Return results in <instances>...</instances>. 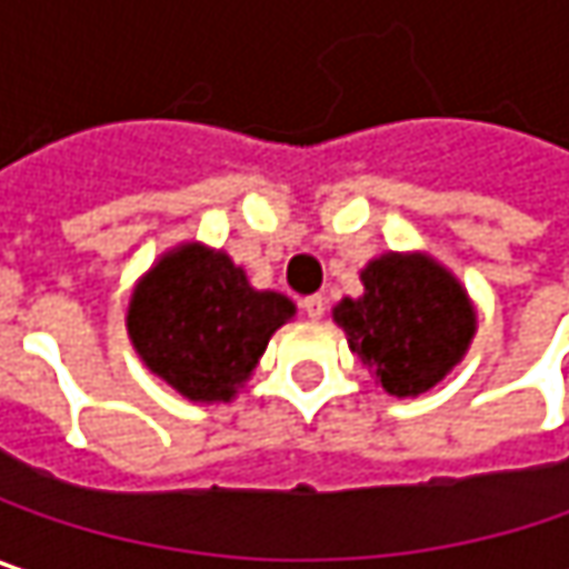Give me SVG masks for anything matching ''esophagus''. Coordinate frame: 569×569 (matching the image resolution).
I'll use <instances>...</instances> for the list:
<instances>
[{
    "mask_svg": "<svg viewBox=\"0 0 569 569\" xmlns=\"http://www.w3.org/2000/svg\"><path fill=\"white\" fill-rule=\"evenodd\" d=\"M302 312L309 318H321L325 316V299L321 296H306L302 299Z\"/></svg>",
    "mask_w": 569,
    "mask_h": 569,
    "instance_id": "obj_1",
    "label": "esophagus"
}]
</instances>
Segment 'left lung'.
I'll return each instance as SVG.
<instances>
[{
	"instance_id": "8db88e82",
	"label": "left lung",
	"mask_w": 569,
	"mask_h": 569,
	"mask_svg": "<svg viewBox=\"0 0 569 569\" xmlns=\"http://www.w3.org/2000/svg\"><path fill=\"white\" fill-rule=\"evenodd\" d=\"M363 296L341 299L335 321L389 396H418L445 380L473 338L463 286L428 257L386 253L363 273Z\"/></svg>"
}]
</instances>
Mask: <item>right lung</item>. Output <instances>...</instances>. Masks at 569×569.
Returning a JSON list of instances; mask_svg holds the SVG:
<instances>
[{
	"instance_id": "right-lung-1",
	"label": "right lung",
	"mask_w": 569,
	"mask_h": 569,
	"mask_svg": "<svg viewBox=\"0 0 569 569\" xmlns=\"http://www.w3.org/2000/svg\"><path fill=\"white\" fill-rule=\"evenodd\" d=\"M296 306L257 292L221 251L183 244L138 283L128 335L157 377L192 402H228Z\"/></svg>"
}]
</instances>
